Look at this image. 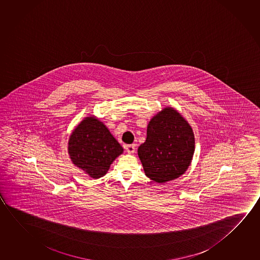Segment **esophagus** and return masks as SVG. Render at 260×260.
<instances>
[{"label": "esophagus", "mask_w": 260, "mask_h": 260, "mask_svg": "<svg viewBox=\"0 0 260 260\" xmlns=\"http://www.w3.org/2000/svg\"><path fill=\"white\" fill-rule=\"evenodd\" d=\"M125 148L128 154H133L135 152V145H127Z\"/></svg>", "instance_id": "34e87169"}]
</instances>
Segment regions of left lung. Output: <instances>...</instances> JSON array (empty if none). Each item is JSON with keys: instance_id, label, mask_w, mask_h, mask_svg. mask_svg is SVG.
Segmentation results:
<instances>
[{"instance_id": "1", "label": "left lung", "mask_w": 260, "mask_h": 260, "mask_svg": "<svg viewBox=\"0 0 260 260\" xmlns=\"http://www.w3.org/2000/svg\"><path fill=\"white\" fill-rule=\"evenodd\" d=\"M190 124L176 109L165 107L149 120L147 139L138 148L145 175L163 184L186 172L194 153Z\"/></svg>"}]
</instances>
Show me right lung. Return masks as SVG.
<instances>
[{
	"mask_svg": "<svg viewBox=\"0 0 260 260\" xmlns=\"http://www.w3.org/2000/svg\"><path fill=\"white\" fill-rule=\"evenodd\" d=\"M68 155L73 164L93 179L106 175L123 148L96 116L85 117L68 140Z\"/></svg>",
	"mask_w": 260,
	"mask_h": 260,
	"instance_id": "add662e5",
	"label": "right lung"
}]
</instances>
